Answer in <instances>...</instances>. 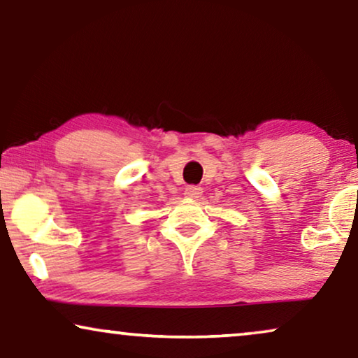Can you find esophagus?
<instances>
[{
  "instance_id": "esophagus-1",
  "label": "esophagus",
  "mask_w": 358,
  "mask_h": 358,
  "mask_svg": "<svg viewBox=\"0 0 358 358\" xmlns=\"http://www.w3.org/2000/svg\"><path fill=\"white\" fill-rule=\"evenodd\" d=\"M201 194H203V189H201L199 186H186V189H185L186 198L196 199V198H199Z\"/></svg>"
}]
</instances>
